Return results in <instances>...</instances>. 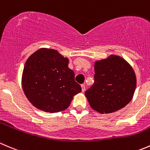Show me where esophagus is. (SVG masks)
Instances as JSON below:
<instances>
[{"instance_id":"1","label":"esophagus","mask_w":150,"mask_h":150,"mask_svg":"<svg viewBox=\"0 0 150 150\" xmlns=\"http://www.w3.org/2000/svg\"><path fill=\"white\" fill-rule=\"evenodd\" d=\"M85 90V84H81V91L84 92Z\"/></svg>"}]
</instances>
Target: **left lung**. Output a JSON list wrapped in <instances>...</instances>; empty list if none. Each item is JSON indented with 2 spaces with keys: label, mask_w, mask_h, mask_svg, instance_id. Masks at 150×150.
<instances>
[{
  "label": "left lung",
  "mask_w": 150,
  "mask_h": 150,
  "mask_svg": "<svg viewBox=\"0 0 150 150\" xmlns=\"http://www.w3.org/2000/svg\"><path fill=\"white\" fill-rule=\"evenodd\" d=\"M136 86L133 69L121 57L111 55L95 63L94 83L84 95L100 113H112L131 100Z\"/></svg>",
  "instance_id": "obj_1"
}]
</instances>
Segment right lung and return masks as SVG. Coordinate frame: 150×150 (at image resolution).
Here are the masks:
<instances>
[{
	"instance_id": "obj_1",
	"label": "right lung",
	"mask_w": 150,
	"mask_h": 150,
	"mask_svg": "<svg viewBox=\"0 0 150 150\" xmlns=\"http://www.w3.org/2000/svg\"><path fill=\"white\" fill-rule=\"evenodd\" d=\"M69 68V59L56 50L40 49L30 56L23 69L24 93L35 107L47 112L67 109L81 87Z\"/></svg>"
}]
</instances>
